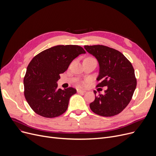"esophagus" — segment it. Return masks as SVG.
Instances as JSON below:
<instances>
[{"mask_svg":"<svg viewBox=\"0 0 156 156\" xmlns=\"http://www.w3.org/2000/svg\"><path fill=\"white\" fill-rule=\"evenodd\" d=\"M77 92L79 94H84L86 92L85 90H80V89H77Z\"/></svg>","mask_w":156,"mask_h":156,"instance_id":"1","label":"esophagus"}]
</instances>
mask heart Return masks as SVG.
Masks as SVG:
<instances>
[{
  "instance_id": "1",
  "label": "heart",
  "mask_w": 156,
  "mask_h": 156,
  "mask_svg": "<svg viewBox=\"0 0 156 156\" xmlns=\"http://www.w3.org/2000/svg\"><path fill=\"white\" fill-rule=\"evenodd\" d=\"M89 58H91V57H89Z\"/></svg>"
}]
</instances>
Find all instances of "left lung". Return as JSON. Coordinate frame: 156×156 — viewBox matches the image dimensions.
Wrapping results in <instances>:
<instances>
[{
    "label": "left lung",
    "instance_id": "1",
    "mask_svg": "<svg viewBox=\"0 0 156 156\" xmlns=\"http://www.w3.org/2000/svg\"><path fill=\"white\" fill-rule=\"evenodd\" d=\"M99 65V81L97 87H107L104 95L99 94L90 108L95 114L104 117L120 113L129 103L136 87V79L133 66L119 51L107 46L85 45ZM96 95L97 92L94 91Z\"/></svg>",
    "mask_w": 156,
    "mask_h": 156
}]
</instances>
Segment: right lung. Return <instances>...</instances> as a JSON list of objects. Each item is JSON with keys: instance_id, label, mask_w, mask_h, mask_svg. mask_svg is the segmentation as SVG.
Listing matches in <instances>:
<instances>
[{"instance_id": "right-lung-1", "label": "right lung", "mask_w": 156, "mask_h": 156, "mask_svg": "<svg viewBox=\"0 0 156 156\" xmlns=\"http://www.w3.org/2000/svg\"><path fill=\"white\" fill-rule=\"evenodd\" d=\"M84 49L78 45H57L35 56L28 64L24 78V97L31 108L45 118L57 117L67 110L70 97L76 90L57 88L60 74Z\"/></svg>"}]
</instances>
